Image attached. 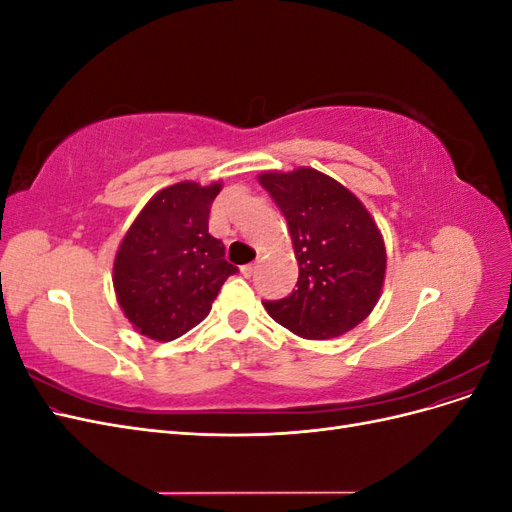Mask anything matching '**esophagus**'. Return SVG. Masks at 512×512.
Masks as SVG:
<instances>
[{
    "instance_id": "34e87169",
    "label": "esophagus",
    "mask_w": 512,
    "mask_h": 512,
    "mask_svg": "<svg viewBox=\"0 0 512 512\" xmlns=\"http://www.w3.org/2000/svg\"><path fill=\"white\" fill-rule=\"evenodd\" d=\"M256 271H258V262H252V265L241 267V273H243L245 277H252Z\"/></svg>"
}]
</instances>
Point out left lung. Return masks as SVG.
I'll use <instances>...</instances> for the list:
<instances>
[{"label": "left lung", "mask_w": 512, "mask_h": 512, "mask_svg": "<svg viewBox=\"0 0 512 512\" xmlns=\"http://www.w3.org/2000/svg\"><path fill=\"white\" fill-rule=\"evenodd\" d=\"M258 181L282 209L299 262L297 290L267 301L269 316L303 339L352 331L384 286L386 247L376 220L346 185L312 166L265 170Z\"/></svg>", "instance_id": "obj_1"}]
</instances>
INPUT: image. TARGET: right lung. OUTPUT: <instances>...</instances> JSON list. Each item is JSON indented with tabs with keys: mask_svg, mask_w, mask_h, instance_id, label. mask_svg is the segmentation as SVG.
I'll use <instances>...</instances> for the list:
<instances>
[{
	"mask_svg": "<svg viewBox=\"0 0 512 512\" xmlns=\"http://www.w3.org/2000/svg\"><path fill=\"white\" fill-rule=\"evenodd\" d=\"M222 181H179L149 198L123 235L113 286L123 316L156 342L194 329L211 312L228 275L224 243L209 235V209Z\"/></svg>",
	"mask_w": 512,
	"mask_h": 512,
	"instance_id": "add662e5",
	"label": "right lung"
}]
</instances>
